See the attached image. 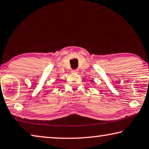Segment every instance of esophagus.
Listing matches in <instances>:
<instances>
[{"label": "esophagus", "instance_id": "esophagus-1", "mask_svg": "<svg viewBox=\"0 0 149 149\" xmlns=\"http://www.w3.org/2000/svg\"><path fill=\"white\" fill-rule=\"evenodd\" d=\"M72 72L74 73V74H77V73H79V70H72Z\"/></svg>", "mask_w": 149, "mask_h": 149}]
</instances>
